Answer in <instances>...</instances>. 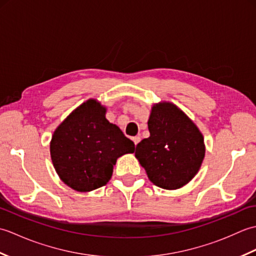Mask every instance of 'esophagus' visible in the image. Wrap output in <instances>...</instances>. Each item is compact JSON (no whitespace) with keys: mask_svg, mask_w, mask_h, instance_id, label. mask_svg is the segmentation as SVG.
<instances>
[{"mask_svg":"<svg viewBox=\"0 0 256 256\" xmlns=\"http://www.w3.org/2000/svg\"><path fill=\"white\" fill-rule=\"evenodd\" d=\"M132 140H133V142H134L135 146H136V145L138 144L140 140V136H134V138H132Z\"/></svg>","mask_w":256,"mask_h":256,"instance_id":"34e87169","label":"esophagus"}]
</instances>
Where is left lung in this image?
I'll return each mask as SVG.
<instances>
[{
  "label": "left lung",
  "mask_w": 256,
  "mask_h": 256,
  "mask_svg": "<svg viewBox=\"0 0 256 256\" xmlns=\"http://www.w3.org/2000/svg\"><path fill=\"white\" fill-rule=\"evenodd\" d=\"M148 124L150 135L138 144L135 157L157 187L184 186L204 160L202 134L186 114L170 102L152 108Z\"/></svg>",
  "instance_id": "1"
}]
</instances>
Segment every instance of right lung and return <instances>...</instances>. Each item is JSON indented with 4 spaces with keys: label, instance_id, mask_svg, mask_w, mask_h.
<instances>
[{
    "label": "right lung",
    "instance_id": "1",
    "mask_svg": "<svg viewBox=\"0 0 256 256\" xmlns=\"http://www.w3.org/2000/svg\"><path fill=\"white\" fill-rule=\"evenodd\" d=\"M135 145L106 118V108L88 100L59 125L50 142L54 167L62 180L77 192L106 184L120 156Z\"/></svg>",
    "mask_w": 256,
    "mask_h": 256
}]
</instances>
